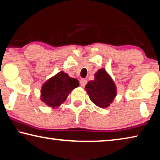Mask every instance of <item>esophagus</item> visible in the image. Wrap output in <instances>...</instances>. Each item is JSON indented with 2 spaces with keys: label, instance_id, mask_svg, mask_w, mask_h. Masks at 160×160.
Here are the masks:
<instances>
[{
  "label": "esophagus",
  "instance_id": "obj_1",
  "mask_svg": "<svg viewBox=\"0 0 160 160\" xmlns=\"http://www.w3.org/2000/svg\"><path fill=\"white\" fill-rule=\"evenodd\" d=\"M80 84L81 86L85 87L86 85V84H87V80H85V79H81L80 80Z\"/></svg>",
  "mask_w": 160,
  "mask_h": 160
}]
</instances>
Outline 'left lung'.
<instances>
[{"label": "left lung", "instance_id": "left-lung-1", "mask_svg": "<svg viewBox=\"0 0 160 160\" xmlns=\"http://www.w3.org/2000/svg\"><path fill=\"white\" fill-rule=\"evenodd\" d=\"M90 99L101 108L109 106L116 95V86L104 69H100L94 75V80L85 86Z\"/></svg>", "mask_w": 160, "mask_h": 160}]
</instances>
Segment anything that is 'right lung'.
I'll return each instance as SVG.
<instances>
[{
	"mask_svg": "<svg viewBox=\"0 0 160 160\" xmlns=\"http://www.w3.org/2000/svg\"><path fill=\"white\" fill-rule=\"evenodd\" d=\"M78 85L79 82L78 80L70 78L64 72L61 71L42 86V101L48 106L57 107L66 99L70 92Z\"/></svg>",
	"mask_w": 160,
	"mask_h": 160,
	"instance_id": "1",
	"label": "right lung"
}]
</instances>
